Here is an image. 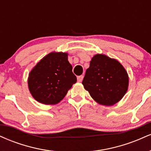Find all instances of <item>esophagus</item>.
Wrapping results in <instances>:
<instances>
[{"label":"esophagus","mask_w":151,"mask_h":151,"mask_svg":"<svg viewBox=\"0 0 151 151\" xmlns=\"http://www.w3.org/2000/svg\"><path fill=\"white\" fill-rule=\"evenodd\" d=\"M83 78H84V76L83 75H81V76H79V77H77V81L78 82H81L83 80Z\"/></svg>","instance_id":"esophagus-1"}]
</instances>
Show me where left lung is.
<instances>
[{
	"label": "left lung",
	"mask_w": 151,
	"mask_h": 151,
	"mask_svg": "<svg viewBox=\"0 0 151 151\" xmlns=\"http://www.w3.org/2000/svg\"><path fill=\"white\" fill-rule=\"evenodd\" d=\"M129 80L127 72L118 60L96 54L90 62L82 84L95 101L109 106L124 97Z\"/></svg>",
	"instance_id": "left-lung-1"
}]
</instances>
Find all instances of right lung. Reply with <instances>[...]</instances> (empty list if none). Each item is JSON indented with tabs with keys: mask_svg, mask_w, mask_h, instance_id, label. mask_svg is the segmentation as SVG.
I'll return each mask as SVG.
<instances>
[{
	"mask_svg": "<svg viewBox=\"0 0 151 151\" xmlns=\"http://www.w3.org/2000/svg\"><path fill=\"white\" fill-rule=\"evenodd\" d=\"M76 82L68 53L62 52H52L45 56L30 71L27 79L32 97L46 105L61 101Z\"/></svg>",
	"mask_w": 151,
	"mask_h": 151,
	"instance_id": "right-lung-1",
	"label": "right lung"
}]
</instances>
